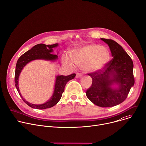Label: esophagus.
Wrapping results in <instances>:
<instances>
[{"mask_svg":"<svg viewBox=\"0 0 146 146\" xmlns=\"http://www.w3.org/2000/svg\"><path fill=\"white\" fill-rule=\"evenodd\" d=\"M82 76V74L81 73H77L76 75V78H79Z\"/></svg>","mask_w":146,"mask_h":146,"instance_id":"obj_1","label":"esophagus"}]
</instances>
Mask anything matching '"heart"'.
<instances>
[{
	"label": "heart",
	"instance_id": "heart-1",
	"mask_svg": "<svg viewBox=\"0 0 146 146\" xmlns=\"http://www.w3.org/2000/svg\"><path fill=\"white\" fill-rule=\"evenodd\" d=\"M70 55L74 64L81 66L84 71L90 73L102 69L110 59L107 48L94 44L73 50ZM62 60L64 64L73 66V62L68 56H63Z\"/></svg>",
	"mask_w": 146,
	"mask_h": 146
}]
</instances>
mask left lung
<instances>
[{"instance_id": "1", "label": "left lung", "mask_w": 146, "mask_h": 146, "mask_svg": "<svg viewBox=\"0 0 146 146\" xmlns=\"http://www.w3.org/2000/svg\"><path fill=\"white\" fill-rule=\"evenodd\" d=\"M107 43L113 58L102 69L87 73L92 78V84L87 90V98L101 107H111L123 102L135 84L133 63L123 48L112 39L101 38ZM119 87L112 89L110 86Z\"/></svg>"}]
</instances>
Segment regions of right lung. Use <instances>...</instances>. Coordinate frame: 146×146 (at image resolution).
I'll return each mask as SVG.
<instances>
[{"label":"right lung","instance_id":"right-lung-1","mask_svg":"<svg viewBox=\"0 0 146 146\" xmlns=\"http://www.w3.org/2000/svg\"><path fill=\"white\" fill-rule=\"evenodd\" d=\"M58 46V44L54 45H45L43 44H39L34 46L31 49L29 50L24 54H23L18 59L15 71V83L17 90L18 91L20 96H21L23 101L27 104L29 107L38 109V110H44L49 108H51L55 105L60 100L63 92H64L65 86L69 80L74 78L76 74L73 73L69 76H58L56 79V83L55 86V90L51 98L44 104L41 105H35L32 104L30 102L26 101L21 96L19 86V77L22 69L29 62L35 59H45L49 60H54L58 58L56 55L52 54L50 53L53 52V48H55Z\"/></svg>","mask_w":146,"mask_h":146}]
</instances>
